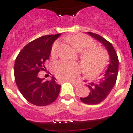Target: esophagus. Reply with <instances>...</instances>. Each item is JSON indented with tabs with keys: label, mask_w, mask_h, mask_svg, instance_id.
Segmentation results:
<instances>
[{
	"label": "esophagus",
	"mask_w": 133,
	"mask_h": 133,
	"mask_svg": "<svg viewBox=\"0 0 133 133\" xmlns=\"http://www.w3.org/2000/svg\"><path fill=\"white\" fill-rule=\"evenodd\" d=\"M65 81H69V82H71V83H75L76 85H77V83L75 82L74 80H72V79H67V80H65Z\"/></svg>",
	"instance_id": "1"
}]
</instances>
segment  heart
Here are the masks:
<instances>
[{"mask_svg":"<svg viewBox=\"0 0 133 133\" xmlns=\"http://www.w3.org/2000/svg\"><path fill=\"white\" fill-rule=\"evenodd\" d=\"M68 41L75 50L81 52V57L85 72L90 76H96L103 70L105 65L106 55L99 48H90L93 45V41L84 34H75L68 38ZM58 42L52 47V54L56 51ZM81 68L76 63L59 61L54 65V72L58 79L63 80L72 79L79 75Z\"/></svg>","mask_w":133,"mask_h":133,"instance_id":"heart-1","label":"heart"}]
</instances>
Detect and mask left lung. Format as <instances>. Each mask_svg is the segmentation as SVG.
I'll use <instances>...</instances> for the list:
<instances>
[{
    "label": "left lung",
    "mask_w": 133,
    "mask_h": 133,
    "mask_svg": "<svg viewBox=\"0 0 133 133\" xmlns=\"http://www.w3.org/2000/svg\"><path fill=\"white\" fill-rule=\"evenodd\" d=\"M87 34L97 40L107 50L109 54L110 61L107 70L103 73V77L99 81H92L86 85L89 88L90 92L87 97H81L80 99L86 104H97L101 103L108 97L115 85L119 68V59L117 54L112 45L99 34L92 32Z\"/></svg>",
    "instance_id": "8db88e82"
}]
</instances>
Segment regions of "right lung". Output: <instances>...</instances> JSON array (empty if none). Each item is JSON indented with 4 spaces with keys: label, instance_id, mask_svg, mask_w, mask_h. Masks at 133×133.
I'll return each mask as SVG.
<instances>
[{
    "label": "right lung",
    "instance_id": "add662e5",
    "mask_svg": "<svg viewBox=\"0 0 133 133\" xmlns=\"http://www.w3.org/2000/svg\"><path fill=\"white\" fill-rule=\"evenodd\" d=\"M60 36L61 34L46 35L32 41L22 49L16 58V83L24 98L34 105H49L58 96L61 85L56 83V78L52 76L51 80L44 81V78H39L38 74L44 70L52 44Z\"/></svg>",
    "mask_w": 133,
    "mask_h": 133
}]
</instances>
